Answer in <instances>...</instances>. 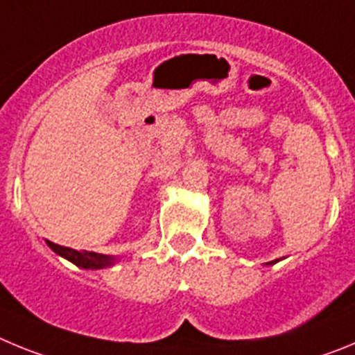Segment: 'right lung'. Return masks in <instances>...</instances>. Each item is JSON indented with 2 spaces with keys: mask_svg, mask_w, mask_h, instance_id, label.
Here are the masks:
<instances>
[{
  "mask_svg": "<svg viewBox=\"0 0 355 355\" xmlns=\"http://www.w3.org/2000/svg\"><path fill=\"white\" fill-rule=\"evenodd\" d=\"M48 245L56 254H60L65 259L72 261L76 266H81V268H103V266H108L114 263V258H108V256H97V254L87 252V250H81L80 252V250L69 249V247L56 245L53 241H48Z\"/></svg>",
  "mask_w": 355,
  "mask_h": 355,
  "instance_id": "add662e5",
  "label": "right lung"
}]
</instances>
